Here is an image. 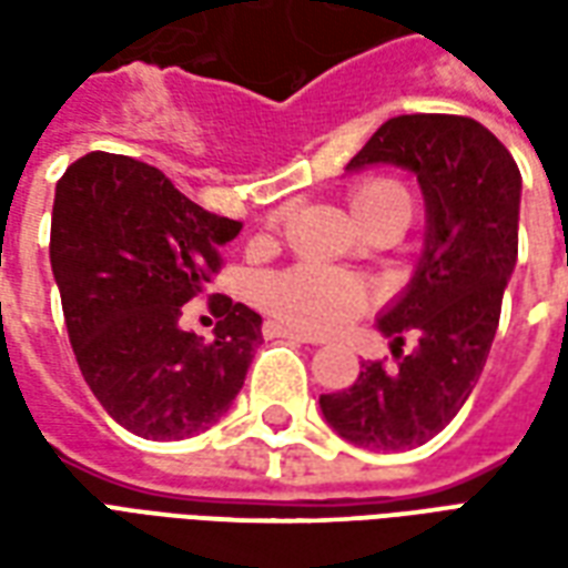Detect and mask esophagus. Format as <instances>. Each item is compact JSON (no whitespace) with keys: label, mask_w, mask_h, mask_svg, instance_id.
<instances>
[{"label":"esophagus","mask_w":568,"mask_h":568,"mask_svg":"<svg viewBox=\"0 0 568 568\" xmlns=\"http://www.w3.org/2000/svg\"><path fill=\"white\" fill-rule=\"evenodd\" d=\"M264 334H267V337H288V341H297V344H320L316 337H310V334L304 332H295V328H288L283 322H267V325H264Z\"/></svg>","instance_id":"1"}]
</instances>
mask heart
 I'll return each mask as SVG.
<instances>
[{
    "label": "heart",
    "instance_id": "heart-1",
    "mask_svg": "<svg viewBox=\"0 0 568 568\" xmlns=\"http://www.w3.org/2000/svg\"><path fill=\"white\" fill-rule=\"evenodd\" d=\"M349 206L358 224H365L393 206H410V194L393 179H368L353 187ZM261 297L273 316L301 332H332L368 304V292L358 280L320 264H297L292 271L273 273L261 283Z\"/></svg>",
    "mask_w": 568,
    "mask_h": 568
}]
</instances>
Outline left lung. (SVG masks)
<instances>
[{
  "mask_svg": "<svg viewBox=\"0 0 568 568\" xmlns=\"http://www.w3.org/2000/svg\"><path fill=\"white\" fill-rule=\"evenodd\" d=\"M395 163L426 200V248L377 328L395 368L365 362L358 381L320 395L325 423L368 450H410L447 426L484 371L501 295L517 264L520 170L484 124L463 115L389 118L346 170ZM415 341L402 354L404 337Z\"/></svg>",
  "mask_w": 568,
  "mask_h": 568,
  "instance_id": "left-lung-1",
  "label": "left lung"
}]
</instances>
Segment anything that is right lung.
Returning <instances> with one entry per match:
<instances>
[{
	"label": "right lung",
	"instance_id": "add662e5",
	"mask_svg": "<svg viewBox=\"0 0 568 568\" xmlns=\"http://www.w3.org/2000/svg\"><path fill=\"white\" fill-rule=\"evenodd\" d=\"M240 227L128 154L91 151L57 182L51 271L69 344L105 414L140 438L206 432L243 389L258 313L215 295L212 341L179 325Z\"/></svg>",
	"mask_w": 568,
	"mask_h": 568
}]
</instances>
